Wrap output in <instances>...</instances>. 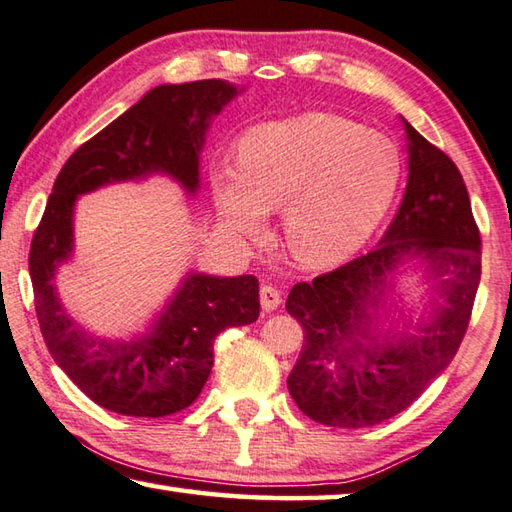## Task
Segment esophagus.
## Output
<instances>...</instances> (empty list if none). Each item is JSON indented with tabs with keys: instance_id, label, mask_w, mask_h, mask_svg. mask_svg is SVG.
Listing matches in <instances>:
<instances>
[{
	"instance_id": "34e87169",
	"label": "esophagus",
	"mask_w": 512,
	"mask_h": 512,
	"mask_svg": "<svg viewBox=\"0 0 512 512\" xmlns=\"http://www.w3.org/2000/svg\"><path fill=\"white\" fill-rule=\"evenodd\" d=\"M259 302H262V309L266 313H271L282 304V295L273 284H264L262 288H259Z\"/></svg>"
}]
</instances>
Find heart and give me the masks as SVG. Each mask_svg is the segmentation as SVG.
<instances>
[{
	"label": "heart",
	"instance_id": "obj_1",
	"mask_svg": "<svg viewBox=\"0 0 512 512\" xmlns=\"http://www.w3.org/2000/svg\"><path fill=\"white\" fill-rule=\"evenodd\" d=\"M396 143L347 118L309 114L271 120L241 136L237 165L210 170L219 219L257 239L282 210V239L297 264H345L374 235L401 181Z\"/></svg>",
	"mask_w": 512,
	"mask_h": 512
}]
</instances>
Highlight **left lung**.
I'll return each instance as SVG.
<instances>
[{
    "label": "left lung",
    "instance_id": "1",
    "mask_svg": "<svg viewBox=\"0 0 512 512\" xmlns=\"http://www.w3.org/2000/svg\"><path fill=\"white\" fill-rule=\"evenodd\" d=\"M407 188L378 248L291 288L302 324L288 392L329 427H369L407 410L450 365L466 336L481 280V237L463 176L448 154L403 118ZM419 259L433 280L431 320L416 334L379 331L398 267Z\"/></svg>",
    "mask_w": 512,
    "mask_h": 512
}]
</instances>
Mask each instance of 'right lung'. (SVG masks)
Wrapping results in <instances>:
<instances>
[{"label":"right lung","instance_id":"add662e5","mask_svg":"<svg viewBox=\"0 0 512 512\" xmlns=\"http://www.w3.org/2000/svg\"><path fill=\"white\" fill-rule=\"evenodd\" d=\"M241 91L226 80L154 87L80 145L53 183L29 255L37 320L58 367L109 412L159 418L197 401L215 362V338L259 318V282L255 275L188 273L143 336H94L73 322L53 284L73 255L76 201L102 185L152 174L194 194L210 120Z\"/></svg>","mask_w":512,"mask_h":512}]
</instances>
